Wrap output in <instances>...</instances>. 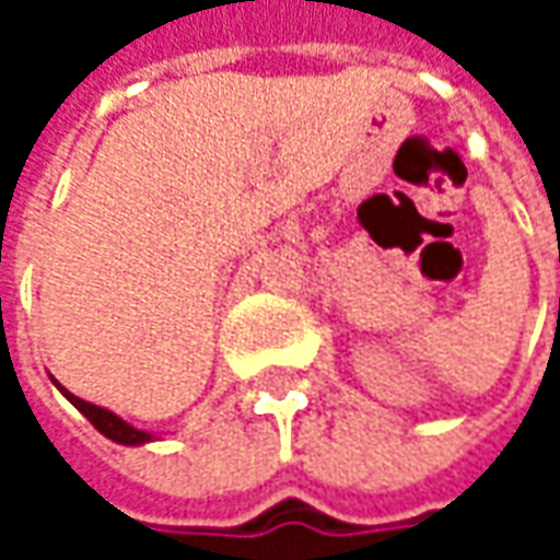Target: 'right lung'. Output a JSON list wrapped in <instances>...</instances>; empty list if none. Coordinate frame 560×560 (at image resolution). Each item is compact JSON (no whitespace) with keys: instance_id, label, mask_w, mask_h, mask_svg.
<instances>
[{"instance_id":"obj_1","label":"right lung","mask_w":560,"mask_h":560,"mask_svg":"<svg viewBox=\"0 0 560 560\" xmlns=\"http://www.w3.org/2000/svg\"><path fill=\"white\" fill-rule=\"evenodd\" d=\"M52 383L58 386V393L68 398L71 405H74L77 411L83 415V418L90 420L93 427H96L98 433L105 436V440L118 442V445H145V442H155L159 436L155 433H149V430H140V427H133V423H127V420L115 415V411H108V408H102V405H93V401H83L74 393H68L58 380L52 376Z\"/></svg>"}]
</instances>
